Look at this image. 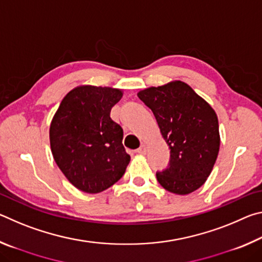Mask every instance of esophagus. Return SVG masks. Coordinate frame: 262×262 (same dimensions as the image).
<instances>
[{"mask_svg":"<svg viewBox=\"0 0 262 262\" xmlns=\"http://www.w3.org/2000/svg\"><path fill=\"white\" fill-rule=\"evenodd\" d=\"M136 154H140V155H145V152H147V148L144 147V145H141V147L139 149L135 150Z\"/></svg>","mask_w":262,"mask_h":262,"instance_id":"obj_1","label":"esophagus"}]
</instances>
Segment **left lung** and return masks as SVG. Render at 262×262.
Here are the masks:
<instances>
[{"instance_id": "8db88e82", "label": "left lung", "mask_w": 262, "mask_h": 262, "mask_svg": "<svg viewBox=\"0 0 262 262\" xmlns=\"http://www.w3.org/2000/svg\"><path fill=\"white\" fill-rule=\"evenodd\" d=\"M170 149V163L156 177L162 187L186 195L206 183L220 150L215 111L188 84L174 81L140 91Z\"/></svg>"}]
</instances>
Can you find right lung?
<instances>
[{
	"label": "right lung",
	"mask_w": 262,
	"mask_h": 262,
	"mask_svg": "<svg viewBox=\"0 0 262 262\" xmlns=\"http://www.w3.org/2000/svg\"><path fill=\"white\" fill-rule=\"evenodd\" d=\"M122 91L82 85L68 92L53 117L51 149L62 173L79 190L100 193L125 173L130 156L123 130L110 117Z\"/></svg>",
	"instance_id": "right-lung-1"
}]
</instances>
